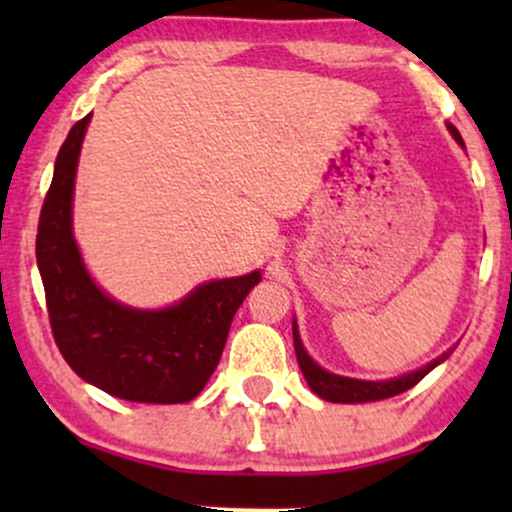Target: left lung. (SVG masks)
<instances>
[{
	"label": "left lung",
	"instance_id": "left-lung-1",
	"mask_svg": "<svg viewBox=\"0 0 512 512\" xmlns=\"http://www.w3.org/2000/svg\"><path fill=\"white\" fill-rule=\"evenodd\" d=\"M450 132H452V137H455V142L464 146L460 132H457L452 125H450ZM293 346H296L298 366H301L305 380H308V385H310V390H313L317 397L327 399V402H346V404L375 402V399H387V397L402 395V392L411 390L416 383H421V380H424L426 375L438 366V363H443L450 354L448 351V354L436 358V361H431L428 366H424L421 370H414V373L402 375V378L385 380V383H370V380L342 378V375L327 373L325 368L317 366L313 358L308 356V351L303 349L301 337H298V330H296V322H293Z\"/></svg>",
	"mask_w": 512,
	"mask_h": 512
}]
</instances>
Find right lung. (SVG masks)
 Here are the masks:
<instances>
[{"instance_id": "1", "label": "right lung", "mask_w": 512, "mask_h": 512, "mask_svg": "<svg viewBox=\"0 0 512 512\" xmlns=\"http://www.w3.org/2000/svg\"><path fill=\"white\" fill-rule=\"evenodd\" d=\"M88 120L91 115L69 129L57 154L35 238L52 337L69 368L108 395L190 402L219 366L233 315L262 276L209 281L166 310H132L105 296L72 236L74 175Z\"/></svg>"}]
</instances>
